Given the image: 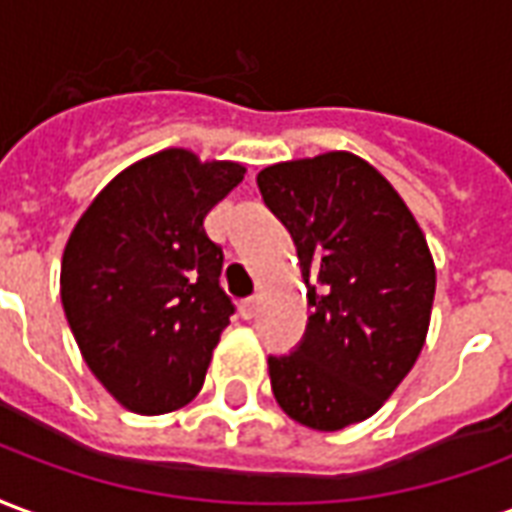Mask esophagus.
I'll use <instances>...</instances> for the list:
<instances>
[{
    "label": "esophagus",
    "instance_id": "esophagus-1",
    "mask_svg": "<svg viewBox=\"0 0 512 512\" xmlns=\"http://www.w3.org/2000/svg\"><path fill=\"white\" fill-rule=\"evenodd\" d=\"M259 297H248V300H242V316L245 319H253L256 313H259Z\"/></svg>",
    "mask_w": 512,
    "mask_h": 512
}]
</instances>
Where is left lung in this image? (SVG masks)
Listing matches in <instances>:
<instances>
[{"instance_id": "obj_1", "label": "left lung", "mask_w": 512, "mask_h": 512, "mask_svg": "<svg viewBox=\"0 0 512 512\" xmlns=\"http://www.w3.org/2000/svg\"><path fill=\"white\" fill-rule=\"evenodd\" d=\"M256 182L292 234L311 308L294 352L267 360L272 393L297 423L341 431L412 371L431 322L434 259L404 199L352 152L275 163Z\"/></svg>"}]
</instances>
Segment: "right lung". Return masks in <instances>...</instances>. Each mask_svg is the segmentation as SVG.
I'll return each instance as SVG.
<instances>
[{"mask_svg": "<svg viewBox=\"0 0 512 512\" xmlns=\"http://www.w3.org/2000/svg\"><path fill=\"white\" fill-rule=\"evenodd\" d=\"M245 177L163 149L108 182L70 234L62 305L89 371L119 404L166 414L199 395L234 302L204 218Z\"/></svg>", "mask_w": 512, "mask_h": 512, "instance_id": "obj_1", "label": "right lung"}]
</instances>
